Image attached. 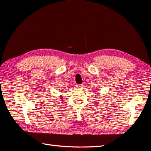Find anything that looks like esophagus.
<instances>
[{
  "label": "esophagus",
  "instance_id": "1",
  "mask_svg": "<svg viewBox=\"0 0 151 151\" xmlns=\"http://www.w3.org/2000/svg\"><path fill=\"white\" fill-rule=\"evenodd\" d=\"M76 87H77V88H78V89H83L84 85H83V84H77Z\"/></svg>",
  "mask_w": 151,
  "mask_h": 151
}]
</instances>
